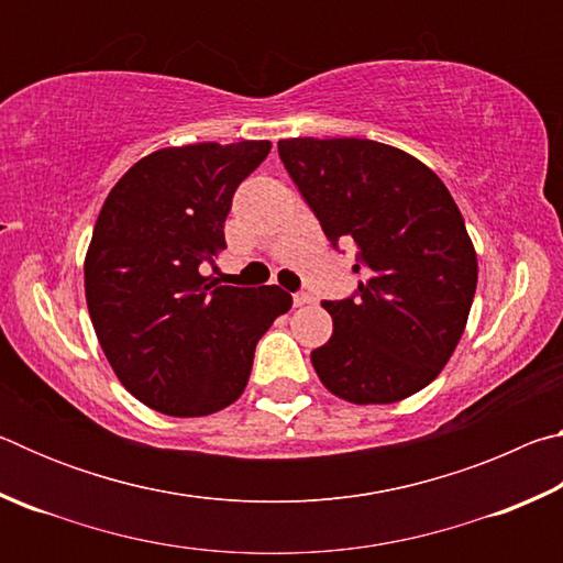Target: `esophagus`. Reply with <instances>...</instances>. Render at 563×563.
Masks as SVG:
<instances>
[{"mask_svg":"<svg viewBox=\"0 0 563 563\" xmlns=\"http://www.w3.org/2000/svg\"><path fill=\"white\" fill-rule=\"evenodd\" d=\"M308 302H312V298H310L308 292H295V295H292V305H295V308H300V305H308Z\"/></svg>","mask_w":563,"mask_h":563,"instance_id":"1","label":"esophagus"}]
</instances>
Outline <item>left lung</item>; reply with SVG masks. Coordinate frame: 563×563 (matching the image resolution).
I'll return each instance as SVG.
<instances>
[{"instance_id":"left-lung-1","label":"left lung","mask_w":563,"mask_h":563,"mask_svg":"<svg viewBox=\"0 0 563 563\" xmlns=\"http://www.w3.org/2000/svg\"><path fill=\"white\" fill-rule=\"evenodd\" d=\"M280 161L328 241H355L357 295L325 300L320 383L352 405L412 397L442 373L476 290V251L446 186L402 148L367 139H283Z\"/></svg>"}]
</instances>
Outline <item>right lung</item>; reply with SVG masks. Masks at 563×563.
Segmentation results:
<instances>
[{
	"label": "right lung",
	"mask_w": 563,
	"mask_h": 563,
	"mask_svg": "<svg viewBox=\"0 0 563 563\" xmlns=\"http://www.w3.org/2000/svg\"><path fill=\"white\" fill-rule=\"evenodd\" d=\"M271 141L158 148L103 201L84 258L99 345L119 383L168 417L221 412L243 395L255 345L292 298L203 275L225 247V216Z\"/></svg>",
	"instance_id": "add662e5"
}]
</instances>
